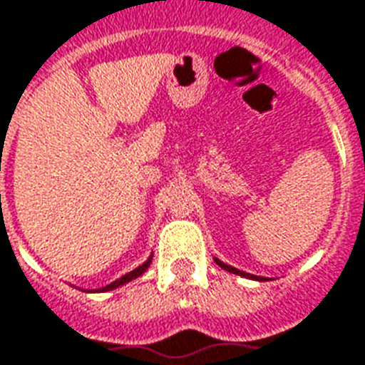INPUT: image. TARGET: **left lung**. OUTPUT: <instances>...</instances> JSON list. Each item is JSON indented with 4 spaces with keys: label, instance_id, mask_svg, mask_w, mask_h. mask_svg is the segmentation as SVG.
Listing matches in <instances>:
<instances>
[{
    "label": "left lung",
    "instance_id": "obj_1",
    "mask_svg": "<svg viewBox=\"0 0 365 365\" xmlns=\"http://www.w3.org/2000/svg\"><path fill=\"white\" fill-rule=\"evenodd\" d=\"M214 262L218 264L220 268H224V269H226V272H232V274L243 275V277H249V279H258V282H266V277H258V275H252V274H247V272H241V269L233 268V266H230V264L222 262V260H218V258H214Z\"/></svg>",
    "mask_w": 365,
    "mask_h": 365
}]
</instances>
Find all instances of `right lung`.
Here are the masks:
<instances>
[{
    "label": "right lung",
    "mask_w": 365,
    "mask_h": 365,
    "mask_svg": "<svg viewBox=\"0 0 365 365\" xmlns=\"http://www.w3.org/2000/svg\"><path fill=\"white\" fill-rule=\"evenodd\" d=\"M151 260H153V255H151V257H149V260H147V262H143V264H141V266H138V268H135V269H132V272H128L126 275H122L120 279H116V282H113V283H110V285H107V287L97 289L96 293H105V291H113V289L120 287V285H124V283L132 282V279L139 277V275L143 274V272H145V269L149 268V264H151Z\"/></svg>",
    "instance_id": "add662e5"
}]
</instances>
